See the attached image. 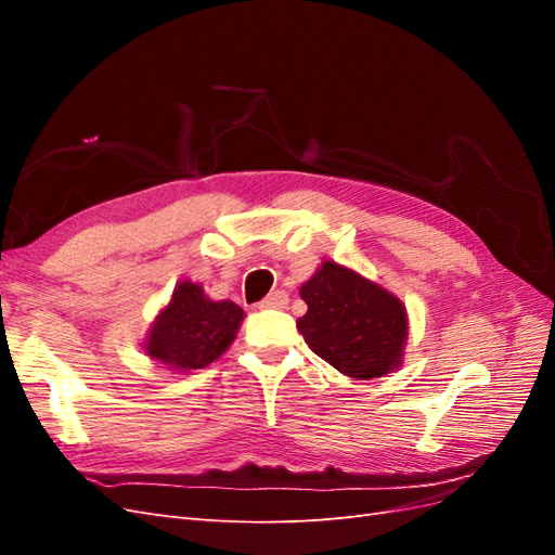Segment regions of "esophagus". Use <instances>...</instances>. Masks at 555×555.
<instances>
[{"instance_id":"1","label":"esophagus","mask_w":555,"mask_h":555,"mask_svg":"<svg viewBox=\"0 0 555 555\" xmlns=\"http://www.w3.org/2000/svg\"><path fill=\"white\" fill-rule=\"evenodd\" d=\"M289 304V296L284 294V292H273V294H268L261 304H259V308L261 310H271V308H275V310H280V308H284Z\"/></svg>"}]
</instances>
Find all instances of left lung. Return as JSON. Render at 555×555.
<instances>
[{
    "mask_svg": "<svg viewBox=\"0 0 555 555\" xmlns=\"http://www.w3.org/2000/svg\"><path fill=\"white\" fill-rule=\"evenodd\" d=\"M308 312L296 326L317 357L354 379L391 373L408 340L405 306L349 268L322 261L300 287Z\"/></svg>",
    "mask_w": 555,
    "mask_h": 555,
    "instance_id": "8db88e82",
    "label": "left lung"
}]
</instances>
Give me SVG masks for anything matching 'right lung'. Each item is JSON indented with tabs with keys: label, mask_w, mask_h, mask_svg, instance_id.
Segmentation results:
<instances>
[{
	"label": "right lung",
	"mask_w": 555,
	"mask_h": 555,
	"mask_svg": "<svg viewBox=\"0 0 555 555\" xmlns=\"http://www.w3.org/2000/svg\"><path fill=\"white\" fill-rule=\"evenodd\" d=\"M243 308L231 300H210L204 287L182 280L150 328L145 354L178 373L206 367L236 340Z\"/></svg>",
	"instance_id": "obj_1"
}]
</instances>
